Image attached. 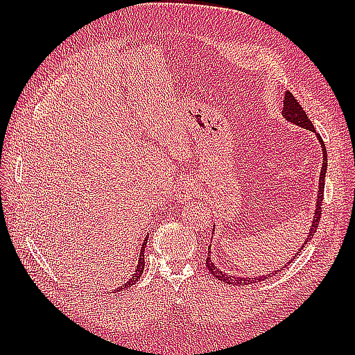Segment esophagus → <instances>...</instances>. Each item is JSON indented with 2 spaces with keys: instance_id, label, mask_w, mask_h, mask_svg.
I'll list each match as a JSON object with an SVG mask.
<instances>
[{
  "instance_id": "obj_1",
  "label": "esophagus",
  "mask_w": 355,
  "mask_h": 355,
  "mask_svg": "<svg viewBox=\"0 0 355 355\" xmlns=\"http://www.w3.org/2000/svg\"><path fill=\"white\" fill-rule=\"evenodd\" d=\"M200 193V187L197 184V182H193L192 178L184 177L178 182L177 184V191H175V198L180 202H184L187 200H191L193 197H197Z\"/></svg>"
}]
</instances>
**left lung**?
<instances>
[{
	"label": "left lung",
	"mask_w": 355,
	"mask_h": 355,
	"mask_svg": "<svg viewBox=\"0 0 355 355\" xmlns=\"http://www.w3.org/2000/svg\"><path fill=\"white\" fill-rule=\"evenodd\" d=\"M282 116H284V119L286 120V122H290V123H293V125H297V126H300V128H304V130H306V131L314 132L315 137H318L319 143L322 145V153H323V163H322V171H320V177H319L318 201H315V210H314L313 223H311V225H310V232L306 233V238H305V241H304V244L300 245L299 250H297L296 253H294V256L291 258V261H293V259H296L297 256L300 254V250H302V248H304L308 243H310L311 238L314 236L315 230H318V227H319V221H320V215H322L323 189H325V177H327L328 155H327L325 143H323L320 135H319L318 132H315L314 125L311 123V120L308 119V116L305 114V111L302 110V107H300L299 102L296 101V97H294L290 92H286V93H285V97H284ZM214 232H215V229H214ZM214 232H212V233H214ZM207 248H209V253H210V245H209ZM291 261H288V263H285V266H284L282 268H285L286 266H290ZM206 267H207V270L210 271V273L214 275L215 279H218V281L224 282L225 285H248V284H256V282H259V281H263V279L271 277L273 275H277L279 271L282 270V268H279V270L271 271V273H268V275H262V276H244V277H243V276H233L232 273H224V271H221L220 268H218V267L215 266V263H214V261H210V254H207Z\"/></svg>",
	"instance_id": "1"
}]
</instances>
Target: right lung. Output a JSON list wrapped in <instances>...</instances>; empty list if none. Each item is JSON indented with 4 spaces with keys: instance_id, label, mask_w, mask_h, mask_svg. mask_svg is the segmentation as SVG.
Segmentation results:
<instances>
[{
    "instance_id": "right-lung-1",
    "label": "right lung",
    "mask_w": 355,
    "mask_h": 355,
    "mask_svg": "<svg viewBox=\"0 0 355 355\" xmlns=\"http://www.w3.org/2000/svg\"><path fill=\"white\" fill-rule=\"evenodd\" d=\"M146 244H148V236L145 238V241H143V244H141L140 254H139V263H137V268H135V271H134V275L131 276L130 281H128L126 284H123V286H119V288H117V290H114V291H123V290H128V288H130L131 285H134L135 282L139 281L140 276H141V273H143V268H145V247H146Z\"/></svg>"
}]
</instances>
